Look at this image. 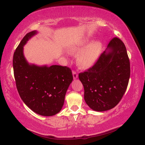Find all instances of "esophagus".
<instances>
[{
  "label": "esophagus",
  "mask_w": 145,
  "mask_h": 145,
  "mask_svg": "<svg viewBox=\"0 0 145 145\" xmlns=\"http://www.w3.org/2000/svg\"><path fill=\"white\" fill-rule=\"evenodd\" d=\"M72 74H73V78L74 79L77 78L78 77V73H77L75 71H72Z\"/></svg>",
  "instance_id": "1"
}]
</instances>
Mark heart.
Instances as JSON below:
<instances>
[{
  "label": "heart",
  "instance_id": "obj_1",
  "mask_svg": "<svg viewBox=\"0 0 145 145\" xmlns=\"http://www.w3.org/2000/svg\"><path fill=\"white\" fill-rule=\"evenodd\" d=\"M102 43L94 41L88 44L78 55L77 64L81 68L86 69L92 66L100 55L102 50Z\"/></svg>",
  "mask_w": 145,
  "mask_h": 145
}]
</instances>
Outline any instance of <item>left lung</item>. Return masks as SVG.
I'll return each instance as SVG.
<instances>
[{"label": "left lung", "instance_id": "1", "mask_svg": "<svg viewBox=\"0 0 145 145\" xmlns=\"http://www.w3.org/2000/svg\"><path fill=\"white\" fill-rule=\"evenodd\" d=\"M94 65L78 78L84 89V100L93 110L104 112L114 108L121 100L130 77V62L125 45L115 37Z\"/></svg>", "mask_w": 145, "mask_h": 145}]
</instances>
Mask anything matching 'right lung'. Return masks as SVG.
<instances>
[{
	"label": "right lung",
	"instance_id": "obj_1",
	"mask_svg": "<svg viewBox=\"0 0 145 145\" xmlns=\"http://www.w3.org/2000/svg\"><path fill=\"white\" fill-rule=\"evenodd\" d=\"M36 31L27 33L16 49L13 56L14 75L20 96L37 114L52 116L60 112L65 97L73 80L67 66L29 65L24 57L23 46Z\"/></svg>",
	"mask_w": 145,
	"mask_h": 145
}]
</instances>
